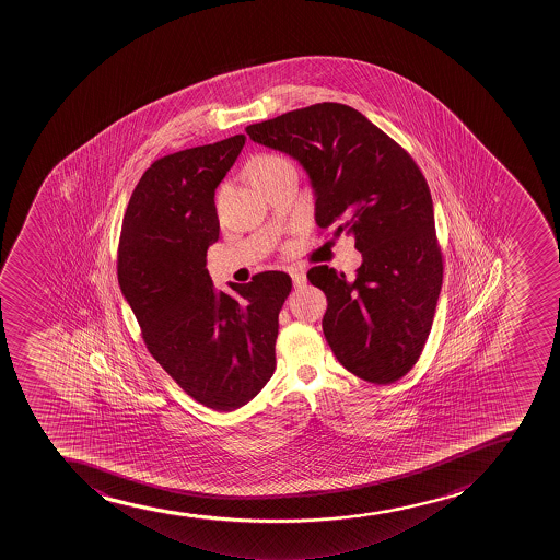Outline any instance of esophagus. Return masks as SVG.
Here are the masks:
<instances>
[{"instance_id": "34e87169", "label": "esophagus", "mask_w": 560, "mask_h": 560, "mask_svg": "<svg viewBox=\"0 0 560 560\" xmlns=\"http://www.w3.org/2000/svg\"><path fill=\"white\" fill-rule=\"evenodd\" d=\"M290 277H292L294 287H303V284L306 283L305 271L301 270V268H292V270H290Z\"/></svg>"}]
</instances>
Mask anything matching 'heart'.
<instances>
[{
    "instance_id": "heart-1",
    "label": "heart",
    "mask_w": 560,
    "mask_h": 560,
    "mask_svg": "<svg viewBox=\"0 0 560 560\" xmlns=\"http://www.w3.org/2000/svg\"><path fill=\"white\" fill-rule=\"evenodd\" d=\"M290 162L287 158L276 156V154H262L249 162L248 176L255 185L271 178L273 174L279 173L281 168L289 167Z\"/></svg>"
}]
</instances>
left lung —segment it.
<instances>
[{"instance_id": "left-lung-1", "label": "left lung", "mask_w": 560, "mask_h": 560, "mask_svg": "<svg viewBox=\"0 0 560 560\" xmlns=\"http://www.w3.org/2000/svg\"><path fill=\"white\" fill-rule=\"evenodd\" d=\"M246 132L303 165L317 225L354 236L362 254L352 281L327 265L306 273L327 295L324 335L338 362L373 384L402 378L421 357L443 284L432 195L421 168L346 104H312Z\"/></svg>"}]
</instances>
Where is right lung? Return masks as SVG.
<instances>
[{
    "mask_svg": "<svg viewBox=\"0 0 560 560\" xmlns=\"http://www.w3.org/2000/svg\"><path fill=\"white\" fill-rule=\"evenodd\" d=\"M246 136L179 150L152 163L122 217L117 279L144 346L197 402L233 411L276 370L284 271H260L231 294L214 289L206 255L219 241L214 189Z\"/></svg>",
    "mask_w": 560,
    "mask_h": 560,
    "instance_id": "1",
    "label": "right lung"
}]
</instances>
